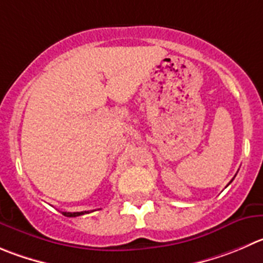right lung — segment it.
<instances>
[{
  "label": "right lung",
  "instance_id": "right-lung-1",
  "mask_svg": "<svg viewBox=\"0 0 263 263\" xmlns=\"http://www.w3.org/2000/svg\"><path fill=\"white\" fill-rule=\"evenodd\" d=\"M85 213H90L89 211H85V212H74V213H71V212H62V214L66 217H79V216H82V214Z\"/></svg>",
  "mask_w": 263,
  "mask_h": 263
}]
</instances>
